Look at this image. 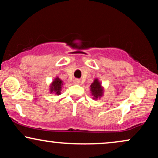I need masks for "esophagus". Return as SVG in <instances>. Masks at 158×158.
I'll list each match as a JSON object with an SVG mask.
<instances>
[{
	"label": "esophagus",
	"instance_id": "1",
	"mask_svg": "<svg viewBox=\"0 0 158 158\" xmlns=\"http://www.w3.org/2000/svg\"><path fill=\"white\" fill-rule=\"evenodd\" d=\"M74 83H75V84H79V83H80V81H79V79H75V80H74Z\"/></svg>",
	"mask_w": 158,
	"mask_h": 158
}]
</instances>
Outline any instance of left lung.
Wrapping results in <instances>:
<instances>
[{"mask_svg":"<svg viewBox=\"0 0 158 158\" xmlns=\"http://www.w3.org/2000/svg\"><path fill=\"white\" fill-rule=\"evenodd\" d=\"M92 98L93 100L100 99L103 96L104 94V87L102 86V83L98 78H95L93 80V82L89 86Z\"/></svg>","mask_w":158,"mask_h":158,"instance_id":"1","label":"left lung"}]
</instances>
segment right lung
I'll list each match as a JSON object with an SVG mask.
<instances>
[{"label": "right lung", "instance_id": "right-lung-1", "mask_svg": "<svg viewBox=\"0 0 158 158\" xmlns=\"http://www.w3.org/2000/svg\"><path fill=\"white\" fill-rule=\"evenodd\" d=\"M63 81L57 76L53 79L49 86V93H54L56 95H60L61 94V90L63 88Z\"/></svg>", "mask_w": 158, "mask_h": 158}]
</instances>
